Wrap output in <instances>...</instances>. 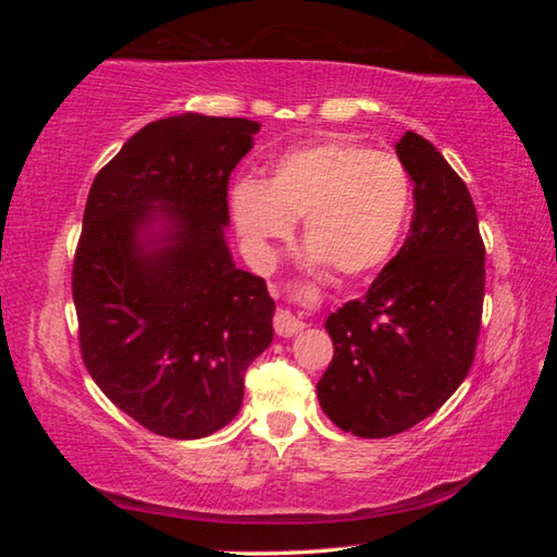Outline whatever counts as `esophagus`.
<instances>
[{"mask_svg": "<svg viewBox=\"0 0 557 557\" xmlns=\"http://www.w3.org/2000/svg\"><path fill=\"white\" fill-rule=\"evenodd\" d=\"M289 301L292 305H299L305 309H314L319 305V289L314 285H309V282H301V285H295L289 289ZM272 324H275V332L280 336H292L305 329V322H301V317L297 312H292L287 307H280L275 312V319H272Z\"/></svg>", "mask_w": 557, "mask_h": 557, "instance_id": "34e87169", "label": "esophagus"}]
</instances>
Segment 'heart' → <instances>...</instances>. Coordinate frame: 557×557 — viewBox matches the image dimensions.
<instances>
[{"label":"heart","mask_w":557,"mask_h":557,"mask_svg":"<svg viewBox=\"0 0 557 557\" xmlns=\"http://www.w3.org/2000/svg\"><path fill=\"white\" fill-rule=\"evenodd\" d=\"M412 203L400 157L344 137L317 139L277 157L265 184L233 186L235 228L260 260L305 219V243L338 275L361 277L393 256Z\"/></svg>","instance_id":"b5f03b06"}]
</instances>
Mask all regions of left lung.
<instances>
[{"instance_id": "left-lung-1", "label": "left lung", "mask_w": 557, "mask_h": 557, "mask_svg": "<svg viewBox=\"0 0 557 557\" xmlns=\"http://www.w3.org/2000/svg\"><path fill=\"white\" fill-rule=\"evenodd\" d=\"M412 178L410 235L361 299L326 319L334 358L317 383L329 420L391 437L440 410L474 363L484 309V240L461 176L425 137L395 145Z\"/></svg>"}]
</instances>
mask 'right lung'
Listing matches in <instances>:
<instances>
[{
    "label": "right lung",
    "mask_w": 557,
    "mask_h": 557,
    "mask_svg": "<svg viewBox=\"0 0 557 557\" xmlns=\"http://www.w3.org/2000/svg\"><path fill=\"white\" fill-rule=\"evenodd\" d=\"M258 122H149L90 186L73 258L81 356L108 398L149 432L196 440L238 414L245 371L272 342L265 280L233 265L228 178ZM173 219L170 245L143 253L153 206Z\"/></svg>",
    "instance_id": "right-lung-1"
}]
</instances>
